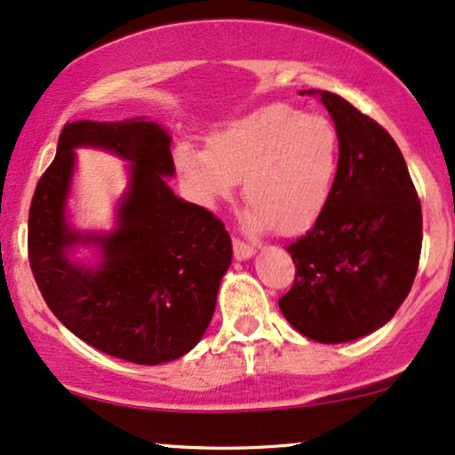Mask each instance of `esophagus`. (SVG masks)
<instances>
[{"label":"esophagus","mask_w":455,"mask_h":455,"mask_svg":"<svg viewBox=\"0 0 455 455\" xmlns=\"http://www.w3.org/2000/svg\"><path fill=\"white\" fill-rule=\"evenodd\" d=\"M255 255V246L243 243V240L234 238V257H236L238 261H244V259H251V257Z\"/></svg>","instance_id":"obj_1"}]
</instances>
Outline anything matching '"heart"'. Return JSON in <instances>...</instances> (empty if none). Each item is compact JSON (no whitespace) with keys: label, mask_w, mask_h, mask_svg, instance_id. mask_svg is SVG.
Returning <instances> with one entry per match:
<instances>
[{"label":"heart","mask_w":455,"mask_h":455,"mask_svg":"<svg viewBox=\"0 0 455 455\" xmlns=\"http://www.w3.org/2000/svg\"><path fill=\"white\" fill-rule=\"evenodd\" d=\"M175 162L198 204L217 206L243 177L246 229L299 232L321 217L333 194L338 132L321 116L274 103L219 128L206 149L181 143Z\"/></svg>","instance_id":"b5f03b06"}]
</instances>
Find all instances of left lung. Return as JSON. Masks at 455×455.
I'll list each match as a JSON object with an SVG mask.
<instances>
[{"label":"left lung","mask_w":455,"mask_h":455,"mask_svg":"<svg viewBox=\"0 0 455 455\" xmlns=\"http://www.w3.org/2000/svg\"><path fill=\"white\" fill-rule=\"evenodd\" d=\"M318 94L335 124L339 160L329 204L287 251L295 283L278 299L301 335L344 344L373 333L411 291L422 251V206L399 145L338 94Z\"/></svg>","instance_id":"obj_1"}]
</instances>
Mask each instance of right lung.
I'll use <instances>...</instances> for the list:
<instances>
[{"label": "right lung", "instance_id": "1", "mask_svg": "<svg viewBox=\"0 0 455 455\" xmlns=\"http://www.w3.org/2000/svg\"><path fill=\"white\" fill-rule=\"evenodd\" d=\"M171 141L148 117L71 122L29 209V263L50 310L88 346L137 364L175 361L198 344L232 263L226 226L168 188ZM80 147L129 162V188L109 233H80L68 223ZM80 245L95 249L94 262L72 257Z\"/></svg>", "mask_w": 455, "mask_h": 455}]
</instances>
